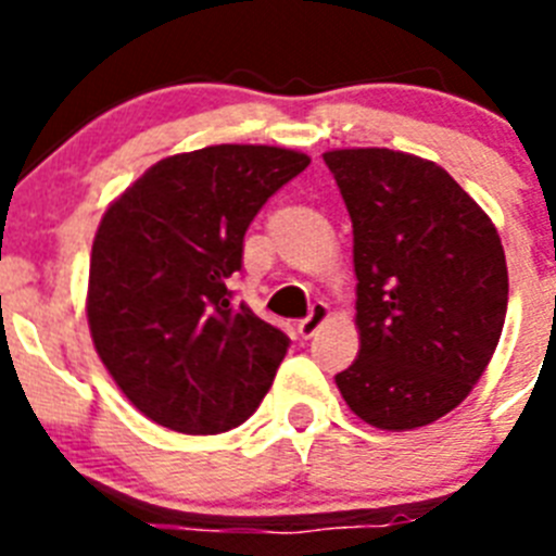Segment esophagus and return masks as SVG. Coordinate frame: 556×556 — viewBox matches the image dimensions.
Instances as JSON below:
<instances>
[{
	"label": "esophagus",
	"instance_id": "esophagus-1",
	"mask_svg": "<svg viewBox=\"0 0 556 556\" xmlns=\"http://www.w3.org/2000/svg\"><path fill=\"white\" fill-rule=\"evenodd\" d=\"M326 320H328V306H326V303H314L306 320L298 323V333H301L303 339H312L314 333L320 331V326Z\"/></svg>",
	"mask_w": 556,
	"mask_h": 556
}]
</instances>
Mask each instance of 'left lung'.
<instances>
[{
  "instance_id": "1",
  "label": "left lung",
  "mask_w": 556,
  "mask_h": 556,
  "mask_svg": "<svg viewBox=\"0 0 556 556\" xmlns=\"http://www.w3.org/2000/svg\"><path fill=\"white\" fill-rule=\"evenodd\" d=\"M353 223L358 356L337 372L351 412L387 431L468 397L507 317L498 230L443 166L367 147L323 155Z\"/></svg>"
}]
</instances>
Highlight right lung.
Returning <instances> with one entry per match:
<instances>
[{
	"label": "right lung",
	"instance_id": "right-lung-1",
	"mask_svg": "<svg viewBox=\"0 0 556 556\" xmlns=\"http://www.w3.org/2000/svg\"><path fill=\"white\" fill-rule=\"evenodd\" d=\"M308 155L217 144L172 155L105 211L88 269V328L141 415L184 434L244 424L289 337L233 303L244 233Z\"/></svg>",
	"mask_w": 556,
	"mask_h": 556
}]
</instances>
